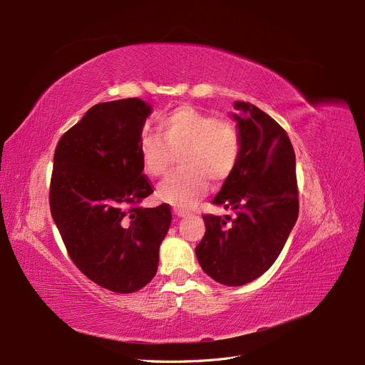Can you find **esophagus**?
Wrapping results in <instances>:
<instances>
[{
    "instance_id": "esophagus-1",
    "label": "esophagus",
    "mask_w": 365,
    "mask_h": 365,
    "mask_svg": "<svg viewBox=\"0 0 365 365\" xmlns=\"http://www.w3.org/2000/svg\"><path fill=\"white\" fill-rule=\"evenodd\" d=\"M173 212H174V215H176L178 217H183V216H187V215H189V212L182 210V209H174Z\"/></svg>"
}]
</instances>
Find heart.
Segmentation results:
<instances>
[{"instance_id":"obj_1","label":"heart","mask_w":365,"mask_h":365,"mask_svg":"<svg viewBox=\"0 0 365 365\" xmlns=\"http://www.w3.org/2000/svg\"><path fill=\"white\" fill-rule=\"evenodd\" d=\"M158 132L140 140L143 170L150 178L168 171L174 153L180 154L182 170L160 187V197L174 207H191L209 189V180H227L240 160L242 133L231 118H215L191 106H180L164 115Z\"/></svg>"}]
</instances>
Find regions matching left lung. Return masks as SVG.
Wrapping results in <instances>:
<instances>
[{
	"label": "left lung",
	"instance_id": "1",
	"mask_svg": "<svg viewBox=\"0 0 365 365\" xmlns=\"http://www.w3.org/2000/svg\"><path fill=\"white\" fill-rule=\"evenodd\" d=\"M234 108L243 112L234 115L242 133V153L213 204L235 210L237 216L204 215L205 232L195 253L205 274L240 287L274 264L299 207L295 152L287 131L250 103L235 101Z\"/></svg>",
	"mask_w": 365,
	"mask_h": 365
}]
</instances>
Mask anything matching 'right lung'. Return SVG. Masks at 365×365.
I'll list each match as a JSON object with an SVG mask.
<instances>
[{
    "label": "right lung",
    "instance_id": "obj_1",
    "mask_svg": "<svg viewBox=\"0 0 365 365\" xmlns=\"http://www.w3.org/2000/svg\"><path fill=\"white\" fill-rule=\"evenodd\" d=\"M149 113L138 98L95 104L53 155L49 204L68 257L88 279L119 294L153 279L171 224L168 204L140 205L153 192L140 156Z\"/></svg>",
    "mask_w": 365,
    "mask_h": 365
}]
</instances>
